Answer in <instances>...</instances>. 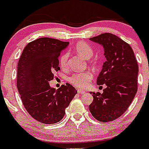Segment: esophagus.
Here are the masks:
<instances>
[{
  "instance_id": "obj_1",
  "label": "esophagus",
  "mask_w": 149,
  "mask_h": 149,
  "mask_svg": "<svg viewBox=\"0 0 149 149\" xmlns=\"http://www.w3.org/2000/svg\"><path fill=\"white\" fill-rule=\"evenodd\" d=\"M77 93H79V94H84V93H86V91H82V90H77Z\"/></svg>"
}]
</instances>
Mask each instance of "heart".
Returning <instances> with one entry per match:
<instances>
[{
	"instance_id": "b5f03b06",
	"label": "heart",
	"mask_w": 149,
	"mask_h": 149,
	"mask_svg": "<svg viewBox=\"0 0 149 149\" xmlns=\"http://www.w3.org/2000/svg\"><path fill=\"white\" fill-rule=\"evenodd\" d=\"M75 51L77 53L83 56L84 58L89 59L93 55V49L91 45L84 42H79L75 45ZM68 59L69 54L68 52H64L59 57V65L63 69H66L68 67ZM93 79V73L90 71L76 72L69 77V82L70 84L78 88L84 89L89 86V84Z\"/></svg>"
}]
</instances>
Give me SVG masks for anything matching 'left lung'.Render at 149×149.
<instances>
[{
	"label": "left lung",
	"mask_w": 149,
	"mask_h": 149,
	"mask_svg": "<svg viewBox=\"0 0 149 149\" xmlns=\"http://www.w3.org/2000/svg\"><path fill=\"white\" fill-rule=\"evenodd\" d=\"M103 45L107 60L97 79V85H106L104 93H93L90 111L96 120L110 122L120 118L138 91L139 65L129 44L115 35L104 33L90 38Z\"/></svg>",
	"instance_id": "left-lung-1"
}]
</instances>
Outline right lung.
Listing matches in <instances>:
<instances>
[{"instance_id": "1", "label": "right lung", "mask_w": 149, "mask_h": 149, "mask_svg": "<svg viewBox=\"0 0 149 149\" xmlns=\"http://www.w3.org/2000/svg\"><path fill=\"white\" fill-rule=\"evenodd\" d=\"M68 42L51 38H40L24 47L17 63V87L24 108L39 122L51 125L60 121L65 115L77 90L66 83L60 88H52L58 67L61 51Z\"/></svg>"}]
</instances>
